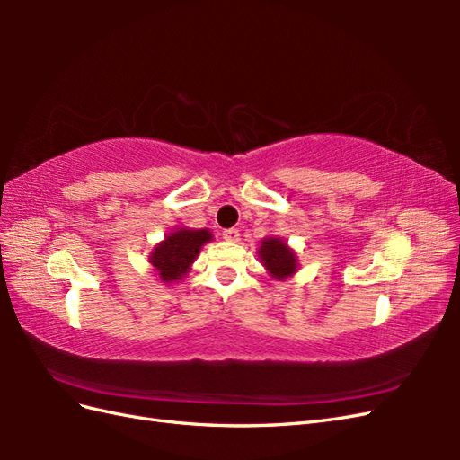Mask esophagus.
Here are the masks:
<instances>
[{"label": "esophagus", "instance_id": "obj_1", "mask_svg": "<svg viewBox=\"0 0 460 460\" xmlns=\"http://www.w3.org/2000/svg\"><path fill=\"white\" fill-rule=\"evenodd\" d=\"M222 238L226 242H240V230L238 228H228L222 232Z\"/></svg>", "mask_w": 460, "mask_h": 460}]
</instances>
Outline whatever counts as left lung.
I'll list each match as a JSON object with an SVG mask.
<instances>
[{
  "mask_svg": "<svg viewBox=\"0 0 460 460\" xmlns=\"http://www.w3.org/2000/svg\"><path fill=\"white\" fill-rule=\"evenodd\" d=\"M259 257L262 261L267 270L274 276V278H286L291 276L297 269V261H296V253L278 238H269L264 240L261 249H259Z\"/></svg>",
  "mask_w": 460,
  "mask_h": 460,
  "instance_id": "left-lung-1",
  "label": "left lung"
}]
</instances>
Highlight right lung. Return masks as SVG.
Listing matches in <instances>:
<instances>
[{
  "label": "right lung",
  "instance_id": "right-lung-1",
  "mask_svg": "<svg viewBox=\"0 0 460 460\" xmlns=\"http://www.w3.org/2000/svg\"><path fill=\"white\" fill-rule=\"evenodd\" d=\"M211 240L208 230H178L166 235L164 242L151 253V264L163 282H174L182 278L203 243Z\"/></svg>",
  "mask_w": 460,
  "mask_h": 460
}]
</instances>
